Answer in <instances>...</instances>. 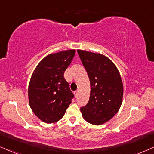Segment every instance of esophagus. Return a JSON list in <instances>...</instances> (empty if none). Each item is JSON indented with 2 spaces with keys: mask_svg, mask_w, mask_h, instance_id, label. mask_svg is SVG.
I'll return each mask as SVG.
<instances>
[{
  "mask_svg": "<svg viewBox=\"0 0 154 154\" xmlns=\"http://www.w3.org/2000/svg\"><path fill=\"white\" fill-rule=\"evenodd\" d=\"M78 95H79V92H78L77 91H74V96H75V98L77 97Z\"/></svg>",
  "mask_w": 154,
  "mask_h": 154,
  "instance_id": "34e87169",
  "label": "esophagus"
}]
</instances>
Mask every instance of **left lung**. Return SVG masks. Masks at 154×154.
I'll return each mask as SVG.
<instances>
[{
    "label": "left lung",
    "instance_id": "left-lung-1",
    "mask_svg": "<svg viewBox=\"0 0 154 154\" xmlns=\"http://www.w3.org/2000/svg\"><path fill=\"white\" fill-rule=\"evenodd\" d=\"M77 51L91 84L89 100L81 111L87 122L103 124L113 117L122 103L123 86L120 73L114 63L103 55Z\"/></svg>",
    "mask_w": 154,
    "mask_h": 154
}]
</instances>
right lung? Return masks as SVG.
Returning <instances> with one entry per match:
<instances>
[{
    "mask_svg": "<svg viewBox=\"0 0 154 154\" xmlns=\"http://www.w3.org/2000/svg\"><path fill=\"white\" fill-rule=\"evenodd\" d=\"M75 53V50H67L49 54L32 75L28 86L29 104L43 122L55 123L62 119L74 98L63 74Z\"/></svg>",
    "mask_w": 154,
    "mask_h": 154,
    "instance_id": "1",
    "label": "right lung"
}]
</instances>
